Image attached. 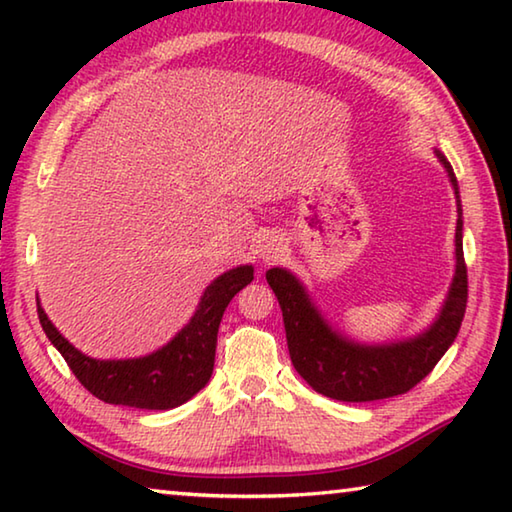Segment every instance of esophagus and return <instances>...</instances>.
<instances>
[{"instance_id": "34e87169", "label": "esophagus", "mask_w": 512, "mask_h": 512, "mask_svg": "<svg viewBox=\"0 0 512 512\" xmlns=\"http://www.w3.org/2000/svg\"><path fill=\"white\" fill-rule=\"evenodd\" d=\"M277 244H275V239L273 241H266V244L262 246V250H259V255H262V259L264 262H273V259L277 257Z\"/></svg>"}]
</instances>
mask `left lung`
I'll return each mask as SVG.
<instances>
[{"mask_svg":"<svg viewBox=\"0 0 512 512\" xmlns=\"http://www.w3.org/2000/svg\"><path fill=\"white\" fill-rule=\"evenodd\" d=\"M436 155L447 169L458 205L456 273L438 318L422 334L386 345L354 343L327 325L296 275L287 268L266 271V280L282 309L293 368L320 395L341 402H372L411 391L429 375L461 329L467 305L461 196L452 164L440 151Z\"/></svg>","mask_w":512,"mask_h":512,"instance_id":"1","label":"left lung"}]
</instances>
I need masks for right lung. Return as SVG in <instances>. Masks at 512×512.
Instances as JSON below:
<instances>
[{"label":"right lung","instance_id":"right-lung-1","mask_svg":"<svg viewBox=\"0 0 512 512\" xmlns=\"http://www.w3.org/2000/svg\"><path fill=\"white\" fill-rule=\"evenodd\" d=\"M253 282V266H237L205 289L189 323L164 345L140 359H92L76 350L51 325L38 302V318L47 339L63 354L69 370L88 391L108 404L167 411L185 404L205 388L214 370L216 334L230 300Z\"/></svg>","mask_w":512,"mask_h":512}]
</instances>
